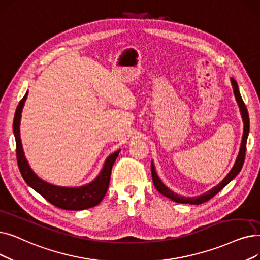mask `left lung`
Wrapping results in <instances>:
<instances>
[{
    "mask_svg": "<svg viewBox=\"0 0 260 260\" xmlns=\"http://www.w3.org/2000/svg\"><path fill=\"white\" fill-rule=\"evenodd\" d=\"M231 82L233 85V89H234V94L236 98L237 103L239 105L240 108V112H241V117L243 120V135H242V140H241V145H240V150L238 153V156H237V159L232 168V170L229 172V174L224 177V179L222 180L221 183H219L217 186H214L212 189H210L209 191H207L206 193L199 196V197H193V198H186L183 196H178L176 193H174L173 191H171L160 180V178L158 177L155 167L153 161L151 162V171H152V177H153V183L155 188L157 189L158 192H160L162 196H165L166 198L170 199L176 203H182V204H193V205H199L202 204V203H205L207 201H209L211 198H213L216 196L219 191H221L225 186H226L230 182L236 177V175L238 174L241 170V168L243 166L244 162V157H245V151H246V140H247V136H249V132H250V119H249V112H247L246 106L243 102V100L241 98L240 91L238 85H237V82L232 77Z\"/></svg>",
    "mask_w": 260,
    "mask_h": 260,
    "instance_id": "1",
    "label": "left lung"
}]
</instances>
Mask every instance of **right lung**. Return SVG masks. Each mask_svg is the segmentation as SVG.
I'll list each match as a JSON object with an SVG mask.
<instances>
[{
  "label": "right lung",
  "mask_w": 260,
  "mask_h": 260,
  "mask_svg": "<svg viewBox=\"0 0 260 260\" xmlns=\"http://www.w3.org/2000/svg\"><path fill=\"white\" fill-rule=\"evenodd\" d=\"M26 98L27 92L23 99L20 101L14 118V135L16 138L17 160L22 177H23L29 187L37 191L39 194L49 201L51 204L58 208L66 210H83L100 204L107 192L111 169L120 153V150L107 157L99 175L91 183L87 185L81 187H59L44 182V180L34 173L30 169L21 143L20 120L22 108L24 106Z\"/></svg>",
  "instance_id": "obj_1"
}]
</instances>
